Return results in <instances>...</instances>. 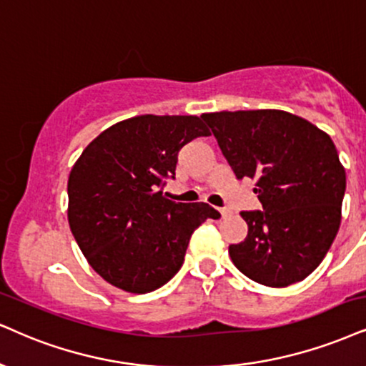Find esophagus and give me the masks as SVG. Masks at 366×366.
<instances>
[{"label": "esophagus", "instance_id": "1", "mask_svg": "<svg viewBox=\"0 0 366 366\" xmlns=\"http://www.w3.org/2000/svg\"><path fill=\"white\" fill-rule=\"evenodd\" d=\"M217 210H219V214L222 215V217H227V215L231 214V210H229V209H217Z\"/></svg>", "mask_w": 366, "mask_h": 366}]
</instances>
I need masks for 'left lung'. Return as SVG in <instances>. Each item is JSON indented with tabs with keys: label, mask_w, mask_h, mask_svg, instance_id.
Listing matches in <instances>:
<instances>
[{
	"label": "left lung",
	"mask_w": 366,
	"mask_h": 366,
	"mask_svg": "<svg viewBox=\"0 0 366 366\" xmlns=\"http://www.w3.org/2000/svg\"><path fill=\"white\" fill-rule=\"evenodd\" d=\"M237 179L256 182L263 210L242 212L247 236L232 263L261 285L302 282L321 264L341 225L346 171L331 137L283 110L204 114Z\"/></svg>",
	"instance_id": "left-lung-1"
}]
</instances>
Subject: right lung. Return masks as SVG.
Instances as JSON below:
<instances>
[{"label":"right lung","instance_id":"1","mask_svg":"<svg viewBox=\"0 0 366 366\" xmlns=\"http://www.w3.org/2000/svg\"><path fill=\"white\" fill-rule=\"evenodd\" d=\"M210 130L197 115H139L117 122L81 152L67 179V220L88 263L130 293L168 283L198 225L220 214L209 204L162 195L178 152Z\"/></svg>","mask_w":366,"mask_h":366}]
</instances>
